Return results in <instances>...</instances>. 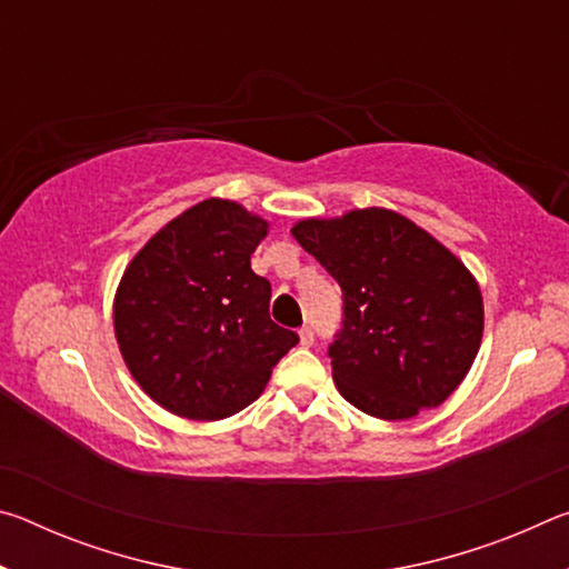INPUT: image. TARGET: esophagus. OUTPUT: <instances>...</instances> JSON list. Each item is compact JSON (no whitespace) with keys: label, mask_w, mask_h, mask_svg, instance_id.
Returning <instances> with one entry per match:
<instances>
[{"label":"esophagus","mask_w":569,"mask_h":569,"mask_svg":"<svg viewBox=\"0 0 569 569\" xmlns=\"http://www.w3.org/2000/svg\"><path fill=\"white\" fill-rule=\"evenodd\" d=\"M298 339H301V346H313L316 336H313V329H311V326H303V329L298 331Z\"/></svg>","instance_id":"34e87169"}]
</instances>
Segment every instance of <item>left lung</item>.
Segmentation results:
<instances>
[{"mask_svg":"<svg viewBox=\"0 0 569 569\" xmlns=\"http://www.w3.org/2000/svg\"><path fill=\"white\" fill-rule=\"evenodd\" d=\"M343 291L331 343L341 397L403 421L445 403L477 359L485 303L469 268L397 210L361 208L291 228Z\"/></svg>","mask_w":569,"mask_h":569,"instance_id":"8db88e82","label":"left lung"}]
</instances>
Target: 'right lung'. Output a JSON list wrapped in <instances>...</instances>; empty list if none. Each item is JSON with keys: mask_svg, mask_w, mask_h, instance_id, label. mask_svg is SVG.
Instances as JSON below:
<instances>
[{"mask_svg": "<svg viewBox=\"0 0 569 569\" xmlns=\"http://www.w3.org/2000/svg\"><path fill=\"white\" fill-rule=\"evenodd\" d=\"M266 236L261 216L208 198L162 226L124 268L114 339L140 389L176 417H233L298 343L271 321V283L250 268Z\"/></svg>", "mask_w": 569, "mask_h": 569, "instance_id": "obj_1", "label": "right lung"}]
</instances>
